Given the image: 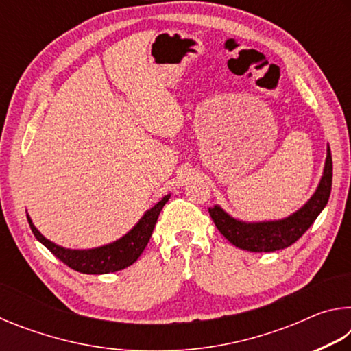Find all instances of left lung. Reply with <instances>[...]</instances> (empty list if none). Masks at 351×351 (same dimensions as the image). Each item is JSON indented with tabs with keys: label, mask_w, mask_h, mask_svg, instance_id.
Listing matches in <instances>:
<instances>
[{
	"label": "left lung",
	"mask_w": 351,
	"mask_h": 351,
	"mask_svg": "<svg viewBox=\"0 0 351 351\" xmlns=\"http://www.w3.org/2000/svg\"><path fill=\"white\" fill-rule=\"evenodd\" d=\"M332 181V161L330 147L326 150L324 176L320 180L316 193L311 199L293 215L280 221L266 223H243L229 217L221 207L213 206L209 209L217 229L234 246L251 252H274L293 245L304 235L314 219L328 203Z\"/></svg>",
	"instance_id": "8db88e82"
}]
</instances>
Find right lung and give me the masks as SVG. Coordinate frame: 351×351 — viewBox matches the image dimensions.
Returning <instances> with one entry per match:
<instances>
[{
    "label": "right lung",
    "mask_w": 351,
    "mask_h": 351,
    "mask_svg": "<svg viewBox=\"0 0 351 351\" xmlns=\"http://www.w3.org/2000/svg\"><path fill=\"white\" fill-rule=\"evenodd\" d=\"M169 198L170 195L164 197L156 206L152 207L142 217L141 221L125 237H122L121 240L102 247L90 249V251H71V249L57 246L38 232L29 217L27 221L29 226H31L35 239L40 243H43L58 260H62L71 269L82 272V274H108V272H116L127 268V266L133 265L139 258V255L145 249L148 240H150L159 213H161L162 207L167 203Z\"/></svg>",
    "instance_id": "right-lung-1"
}]
</instances>
